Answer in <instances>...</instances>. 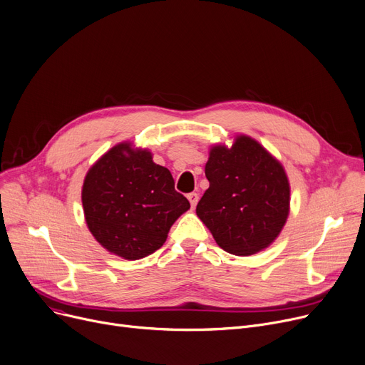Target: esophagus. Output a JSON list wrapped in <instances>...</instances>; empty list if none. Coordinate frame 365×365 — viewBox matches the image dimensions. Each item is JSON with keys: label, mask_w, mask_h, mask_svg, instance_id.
<instances>
[{"label": "esophagus", "mask_w": 365, "mask_h": 365, "mask_svg": "<svg viewBox=\"0 0 365 365\" xmlns=\"http://www.w3.org/2000/svg\"><path fill=\"white\" fill-rule=\"evenodd\" d=\"M187 200H189V202H190V205H192V208H195V205L198 204V200H200V195L198 194H195V192H190L189 195H187Z\"/></svg>", "instance_id": "34e87169"}]
</instances>
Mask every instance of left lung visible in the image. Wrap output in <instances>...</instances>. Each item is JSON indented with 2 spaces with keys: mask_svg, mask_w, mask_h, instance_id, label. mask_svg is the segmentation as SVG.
Masks as SVG:
<instances>
[{
  "mask_svg": "<svg viewBox=\"0 0 365 365\" xmlns=\"http://www.w3.org/2000/svg\"><path fill=\"white\" fill-rule=\"evenodd\" d=\"M205 178L210 186L197 215L220 248L252 256L274 242L290 212V185L278 160L255 139L238 136L231 148L210 149Z\"/></svg>",
  "mask_w": 365,
  "mask_h": 365,
  "instance_id": "obj_1",
  "label": "left lung"
}]
</instances>
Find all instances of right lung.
I'll return each mask as SVG.
<instances>
[{
  "label": "right lung",
  "instance_id": "1",
  "mask_svg": "<svg viewBox=\"0 0 365 365\" xmlns=\"http://www.w3.org/2000/svg\"><path fill=\"white\" fill-rule=\"evenodd\" d=\"M81 198L93 237L127 260L161 248L171 225L190 207L175 189L170 170L153 163L148 149H133L127 142L94 163Z\"/></svg>",
  "mask_w": 365,
  "mask_h": 365
}]
</instances>
